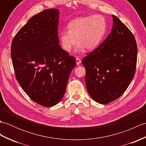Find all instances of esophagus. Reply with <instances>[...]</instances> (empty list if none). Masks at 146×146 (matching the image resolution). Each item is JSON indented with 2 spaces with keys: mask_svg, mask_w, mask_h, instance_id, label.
<instances>
[{
  "mask_svg": "<svg viewBox=\"0 0 146 146\" xmlns=\"http://www.w3.org/2000/svg\"><path fill=\"white\" fill-rule=\"evenodd\" d=\"M81 61H82L81 60H80L79 58H78V57L76 58V63L77 65H79L80 63H81Z\"/></svg>",
  "mask_w": 146,
  "mask_h": 146,
  "instance_id": "1",
  "label": "esophagus"
}]
</instances>
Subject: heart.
Masks as SVG:
<instances>
[{"instance_id":"heart-1","label":"heart","mask_w":146,"mask_h":146,"mask_svg":"<svg viewBox=\"0 0 146 146\" xmlns=\"http://www.w3.org/2000/svg\"><path fill=\"white\" fill-rule=\"evenodd\" d=\"M67 31L60 35L62 49L69 52L78 42L76 50L81 51L86 48L94 50L100 44L106 33L107 23L101 15L95 14L80 17L71 21L67 26Z\"/></svg>"}]
</instances>
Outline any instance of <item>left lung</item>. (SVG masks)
Wrapping results in <instances>:
<instances>
[{
    "instance_id": "8db88e82",
    "label": "left lung",
    "mask_w": 146,
    "mask_h": 146,
    "mask_svg": "<svg viewBox=\"0 0 146 146\" xmlns=\"http://www.w3.org/2000/svg\"><path fill=\"white\" fill-rule=\"evenodd\" d=\"M112 29L98 47L82 60L85 83L90 97L107 104L119 98L134 78L137 57L134 36L112 15Z\"/></svg>"
}]
</instances>
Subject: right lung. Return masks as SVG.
Instances as JSON below:
<instances>
[{"label":"right lung","instance_id":"right-lung-1","mask_svg":"<svg viewBox=\"0 0 146 146\" xmlns=\"http://www.w3.org/2000/svg\"><path fill=\"white\" fill-rule=\"evenodd\" d=\"M58 23V9H46L30 19L11 44L18 83L32 100L46 107L61 101L76 65L75 57L59 44Z\"/></svg>","mask_w":146,"mask_h":146}]
</instances>
